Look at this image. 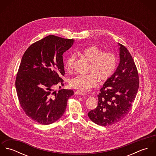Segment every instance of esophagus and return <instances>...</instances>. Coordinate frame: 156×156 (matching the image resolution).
Segmentation results:
<instances>
[{"label": "esophagus", "mask_w": 156, "mask_h": 156, "mask_svg": "<svg viewBox=\"0 0 156 156\" xmlns=\"http://www.w3.org/2000/svg\"><path fill=\"white\" fill-rule=\"evenodd\" d=\"M75 94L76 95H85V94L83 92H81L80 90H77L75 92Z\"/></svg>", "instance_id": "34e87169"}]
</instances>
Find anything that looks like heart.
I'll return each mask as SVG.
<instances>
[{
    "label": "heart",
    "instance_id": "1",
    "mask_svg": "<svg viewBox=\"0 0 156 156\" xmlns=\"http://www.w3.org/2000/svg\"><path fill=\"white\" fill-rule=\"evenodd\" d=\"M80 55L90 63L88 75H77L69 80V85L82 92H87L98 84V80L101 82L108 80L114 73L117 58L112 52H104L100 48L92 45L83 48ZM76 59L74 55L68 57L65 62L67 71L73 69Z\"/></svg>",
    "mask_w": 156,
    "mask_h": 156
}]
</instances>
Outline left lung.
Returning <instances> with one entry per match:
<instances>
[{
	"mask_svg": "<svg viewBox=\"0 0 156 156\" xmlns=\"http://www.w3.org/2000/svg\"><path fill=\"white\" fill-rule=\"evenodd\" d=\"M119 62L103 84L98 95V106L88 114L94 123L107 126L123 119L132 108L139 88L138 73L132 55L118 43Z\"/></svg>",
	"mask_w": 156,
	"mask_h": 156,
	"instance_id": "obj_1",
	"label": "left lung"
}]
</instances>
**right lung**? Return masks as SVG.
I'll return each mask as SVG.
<instances>
[{"label": "right lung", "mask_w": 156, "mask_h": 156, "mask_svg": "<svg viewBox=\"0 0 156 156\" xmlns=\"http://www.w3.org/2000/svg\"><path fill=\"white\" fill-rule=\"evenodd\" d=\"M74 43L48 35L29 47L24 52L16 80V88L23 110L30 119L43 125L58 120L67 108L71 89L53 88L63 82V54Z\"/></svg>", "instance_id": "right-lung-1"}]
</instances>
